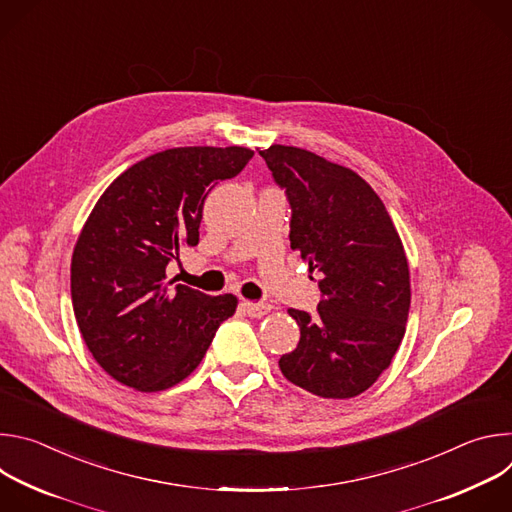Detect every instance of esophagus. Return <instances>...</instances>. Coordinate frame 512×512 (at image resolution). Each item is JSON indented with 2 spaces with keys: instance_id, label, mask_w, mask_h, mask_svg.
<instances>
[{
  "instance_id": "1",
  "label": "esophagus",
  "mask_w": 512,
  "mask_h": 512,
  "mask_svg": "<svg viewBox=\"0 0 512 512\" xmlns=\"http://www.w3.org/2000/svg\"><path fill=\"white\" fill-rule=\"evenodd\" d=\"M243 310L251 316V318H261V316H265L269 310H271V306L269 304H263V302H243Z\"/></svg>"
}]
</instances>
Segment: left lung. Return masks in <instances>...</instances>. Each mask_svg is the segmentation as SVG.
<instances>
[{"label": "left lung", "mask_w": 512, "mask_h": 512, "mask_svg": "<svg viewBox=\"0 0 512 512\" xmlns=\"http://www.w3.org/2000/svg\"><path fill=\"white\" fill-rule=\"evenodd\" d=\"M291 208L289 243L320 275L316 314L289 308L300 342L279 358L287 381L324 399L367 391L405 336L407 257L377 192L356 172L312 152H259Z\"/></svg>", "instance_id": "1"}]
</instances>
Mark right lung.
<instances>
[{
    "mask_svg": "<svg viewBox=\"0 0 512 512\" xmlns=\"http://www.w3.org/2000/svg\"><path fill=\"white\" fill-rule=\"evenodd\" d=\"M251 158L237 145L166 150L125 170L95 204L72 253L70 296L87 348L115 381L145 393L178 385L235 314V296L170 287L166 267L198 245L208 192Z\"/></svg>",
    "mask_w": 512,
    "mask_h": 512,
    "instance_id": "obj_1",
    "label": "right lung"
}]
</instances>
